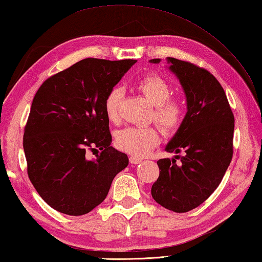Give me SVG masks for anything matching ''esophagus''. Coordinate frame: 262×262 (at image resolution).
<instances>
[{
    "instance_id": "esophagus-1",
    "label": "esophagus",
    "mask_w": 262,
    "mask_h": 262,
    "mask_svg": "<svg viewBox=\"0 0 262 262\" xmlns=\"http://www.w3.org/2000/svg\"><path fill=\"white\" fill-rule=\"evenodd\" d=\"M142 161V159L140 158H136V157H130L129 158V162L132 163V165H138Z\"/></svg>"
}]
</instances>
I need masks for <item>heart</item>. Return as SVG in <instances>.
<instances>
[{"label":"heart","mask_w":262,"mask_h":262,"mask_svg":"<svg viewBox=\"0 0 262 262\" xmlns=\"http://www.w3.org/2000/svg\"><path fill=\"white\" fill-rule=\"evenodd\" d=\"M136 90L153 107L151 118L166 135H172L182 127L185 118V106L177 97H171V87L163 77L151 74L136 81ZM124 91L111 89L104 99V112L112 122L120 120V105ZM160 143V132L157 127H126L117 132L116 145L130 156L144 157Z\"/></svg>","instance_id":"1"}]
</instances>
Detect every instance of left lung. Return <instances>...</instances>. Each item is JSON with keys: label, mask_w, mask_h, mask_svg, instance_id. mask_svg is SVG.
<instances>
[{"label": "left lung", "mask_w": 262, "mask_h": 262, "mask_svg": "<svg viewBox=\"0 0 262 262\" xmlns=\"http://www.w3.org/2000/svg\"><path fill=\"white\" fill-rule=\"evenodd\" d=\"M153 63L160 59L150 60ZM186 94L187 114L166 151L183 153L160 159L151 194L173 212L191 211L214 192L233 158L234 115L223 86L211 73L188 61L168 58Z\"/></svg>", "instance_id": "left-lung-1"}]
</instances>
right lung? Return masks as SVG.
Returning a JSON list of instances; mask_svg holds the SVG:
<instances>
[{
  "label": "right lung",
  "instance_id": "add662e5",
  "mask_svg": "<svg viewBox=\"0 0 262 262\" xmlns=\"http://www.w3.org/2000/svg\"><path fill=\"white\" fill-rule=\"evenodd\" d=\"M136 60L87 58L51 76L35 94L24 129L27 173L44 201L83 216L104 199L128 157L111 146L104 99ZM101 149L95 159L89 151Z\"/></svg>",
  "mask_w": 262,
  "mask_h": 262
}]
</instances>
